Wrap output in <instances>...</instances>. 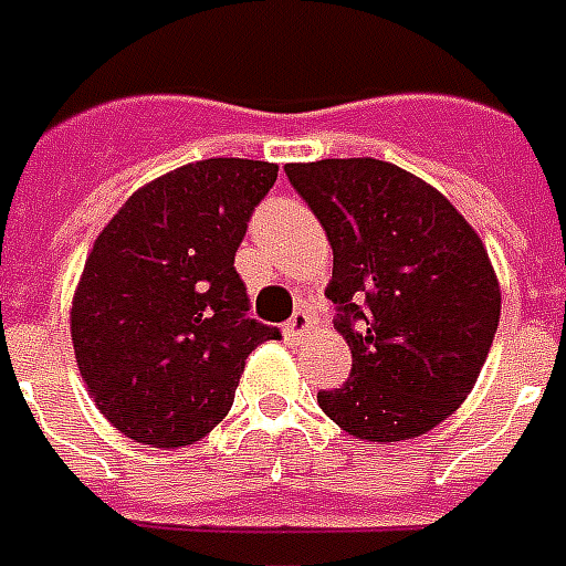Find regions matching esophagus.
Masks as SVG:
<instances>
[{
  "label": "esophagus",
  "mask_w": 566,
  "mask_h": 566,
  "mask_svg": "<svg viewBox=\"0 0 566 566\" xmlns=\"http://www.w3.org/2000/svg\"><path fill=\"white\" fill-rule=\"evenodd\" d=\"M311 332V317H308V311L300 308V311H293V317L284 323V337L287 340H293V344H300V340H305V335Z\"/></svg>",
  "instance_id": "esophagus-1"
}]
</instances>
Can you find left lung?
<instances>
[{"instance_id": "1", "label": "left lung", "mask_w": 566, "mask_h": 566, "mask_svg": "<svg viewBox=\"0 0 566 566\" xmlns=\"http://www.w3.org/2000/svg\"><path fill=\"white\" fill-rule=\"evenodd\" d=\"M335 252L326 296L353 373L319 408L373 443L420 438L473 390L500 326V282L470 222L396 164L284 167Z\"/></svg>"}]
</instances>
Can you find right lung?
I'll list each match as a JSON object with an SVG mask.
<instances>
[{"label": "right lung", "instance_id": "obj_1", "mask_svg": "<svg viewBox=\"0 0 566 566\" xmlns=\"http://www.w3.org/2000/svg\"><path fill=\"white\" fill-rule=\"evenodd\" d=\"M279 167L208 158L137 190L102 229L73 300L75 361L126 438L188 447L229 413L249 353L279 328L247 314L234 252Z\"/></svg>", "mask_w": 566, "mask_h": 566}]
</instances>
